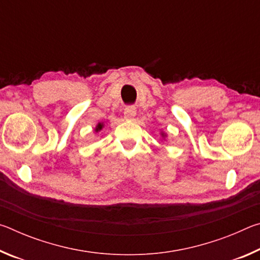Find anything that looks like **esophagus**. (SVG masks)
<instances>
[{"label": "esophagus", "mask_w": 260, "mask_h": 260, "mask_svg": "<svg viewBox=\"0 0 260 260\" xmlns=\"http://www.w3.org/2000/svg\"><path fill=\"white\" fill-rule=\"evenodd\" d=\"M136 116V109L134 107H127L124 111V118L126 120H133L134 117Z\"/></svg>", "instance_id": "1"}]
</instances>
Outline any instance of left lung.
Returning a JSON list of instances; mask_svg holds the SVG:
<instances>
[{"label": "left lung", "mask_w": 260, "mask_h": 260, "mask_svg": "<svg viewBox=\"0 0 260 260\" xmlns=\"http://www.w3.org/2000/svg\"><path fill=\"white\" fill-rule=\"evenodd\" d=\"M162 136H164V134H162Z\"/></svg>", "instance_id": "8db88e82"}]
</instances>
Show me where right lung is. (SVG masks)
<instances>
[{"label": "right lung", "instance_id": "add662e5", "mask_svg": "<svg viewBox=\"0 0 260 260\" xmlns=\"http://www.w3.org/2000/svg\"><path fill=\"white\" fill-rule=\"evenodd\" d=\"M103 128V124H99L98 126H96V128H95V131L96 132H99V131H101V129H102Z\"/></svg>", "mask_w": 260, "mask_h": 260}]
</instances>
